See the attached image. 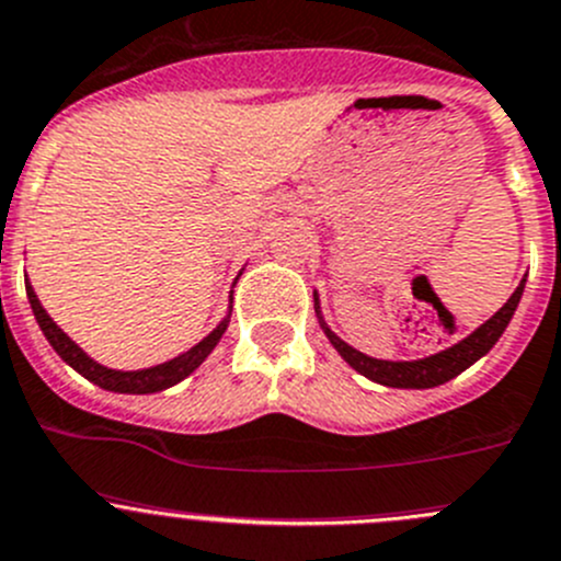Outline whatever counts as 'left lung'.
<instances>
[{"instance_id": "obj_1", "label": "left lung", "mask_w": 561, "mask_h": 561, "mask_svg": "<svg viewBox=\"0 0 561 561\" xmlns=\"http://www.w3.org/2000/svg\"><path fill=\"white\" fill-rule=\"evenodd\" d=\"M523 287H526V276H523L520 285L515 287V293L506 298V305L501 307L493 318H486V321L481 323L479 329H473L468 337L457 340V343L443 348V352L428 354V357H421V359H376V357H368V354L357 352V348H352V345L345 343V340H340L337 334L329 329L327 318H323L321 312V301H318V296H316V316H318V323H321L323 334L329 337V343L334 345V352H337L345 363L352 365L357 374H363L365 379L385 387H401V390H428V387L446 385V381H451L454 376L468 370L470 365L479 363V359L484 357L495 343H499V337L506 332L512 316H515L517 305H520Z\"/></svg>"}]
</instances>
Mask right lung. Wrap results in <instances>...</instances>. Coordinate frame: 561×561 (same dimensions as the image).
<instances>
[{"mask_svg":"<svg viewBox=\"0 0 561 561\" xmlns=\"http://www.w3.org/2000/svg\"><path fill=\"white\" fill-rule=\"evenodd\" d=\"M24 285H27V298H30V307H33L35 321H38L44 337L49 340V345L57 352V357H60L66 365H71L77 374L85 376L88 381H93L96 387H102V390L129 392V396H146V392L169 390V387L180 385L182 379H187V376H191L193 370H196L198 365L209 357V354H213V348L218 345V340H221L224 332H227L229 318H232V307H229L227 316L221 318V323H218V327L213 329L207 337L198 340L193 348L182 352L180 357L169 359V363H160V365H151V368H138V370H118V368H107V365H102V363H96L93 357H88L80 345H77L75 340L68 337V334L62 332L55 321H51L49 312L41 307V301H38V296H35L30 279L24 282Z\"/></svg>","mask_w":561,"mask_h":561,"instance_id":"add662e5","label":"right lung"}]
</instances>
